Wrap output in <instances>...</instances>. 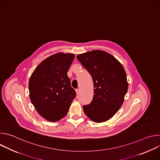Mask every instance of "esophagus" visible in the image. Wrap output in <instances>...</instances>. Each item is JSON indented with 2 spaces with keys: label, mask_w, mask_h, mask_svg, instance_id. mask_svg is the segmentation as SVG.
I'll return each mask as SVG.
<instances>
[{
  "label": "esophagus",
  "mask_w": 160,
  "mask_h": 160,
  "mask_svg": "<svg viewBox=\"0 0 160 160\" xmlns=\"http://www.w3.org/2000/svg\"><path fill=\"white\" fill-rule=\"evenodd\" d=\"M75 91H76L77 94H78L79 92H80V89H79V88H77V89L75 90Z\"/></svg>",
  "instance_id": "1"
}]
</instances>
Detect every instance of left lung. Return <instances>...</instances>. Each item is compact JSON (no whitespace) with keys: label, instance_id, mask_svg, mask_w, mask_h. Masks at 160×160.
I'll return each mask as SVG.
<instances>
[{"label":"left lung","instance_id":"1","mask_svg":"<svg viewBox=\"0 0 160 160\" xmlns=\"http://www.w3.org/2000/svg\"><path fill=\"white\" fill-rule=\"evenodd\" d=\"M92 77L94 96L83 107L85 115L96 123L106 122L122 106L128 90L127 75L122 64L110 54L94 50L77 56Z\"/></svg>","mask_w":160,"mask_h":160}]
</instances>
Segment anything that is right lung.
<instances>
[{
    "mask_svg": "<svg viewBox=\"0 0 160 160\" xmlns=\"http://www.w3.org/2000/svg\"><path fill=\"white\" fill-rule=\"evenodd\" d=\"M74 58L73 54H55L43 60L31 75L30 100L39 115L48 121L65 117L76 96L67 75Z\"/></svg>",
    "mask_w": 160,
    "mask_h": 160,
    "instance_id": "1",
    "label": "right lung"
}]
</instances>
